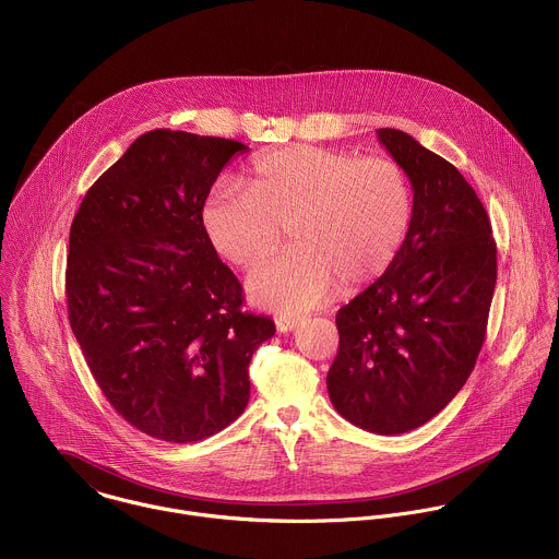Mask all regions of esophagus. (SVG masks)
Here are the masks:
<instances>
[{
  "label": "esophagus",
  "mask_w": 559,
  "mask_h": 559,
  "mask_svg": "<svg viewBox=\"0 0 559 559\" xmlns=\"http://www.w3.org/2000/svg\"><path fill=\"white\" fill-rule=\"evenodd\" d=\"M300 324L298 318H278L276 320V331L278 333H292Z\"/></svg>",
  "instance_id": "34e87169"
}]
</instances>
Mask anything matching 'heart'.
Returning a JSON list of instances; mask_svg holds the SVG:
<instances>
[{"label":"heart","mask_w":559,"mask_h":559,"mask_svg":"<svg viewBox=\"0 0 559 559\" xmlns=\"http://www.w3.org/2000/svg\"><path fill=\"white\" fill-rule=\"evenodd\" d=\"M246 194L214 192L203 226L228 263L252 267L287 228L294 248L248 276L250 298L281 313L324 305L336 287L352 294L378 281L397 259L413 221L404 170L384 157H360L313 144L261 155Z\"/></svg>","instance_id":"1"}]
</instances>
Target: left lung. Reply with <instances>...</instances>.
<instances>
[{
	"label": "left lung",
	"instance_id": "obj_1",
	"mask_svg": "<svg viewBox=\"0 0 559 559\" xmlns=\"http://www.w3.org/2000/svg\"><path fill=\"white\" fill-rule=\"evenodd\" d=\"M413 186V221L393 265L338 309L326 384L336 413L373 435L439 415L471 376L497 283V246L475 190L400 129H378Z\"/></svg>",
	"mask_w": 559,
	"mask_h": 559
}]
</instances>
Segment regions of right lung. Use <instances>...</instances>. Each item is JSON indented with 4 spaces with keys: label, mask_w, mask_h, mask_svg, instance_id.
<instances>
[{
    "label": "right lung",
    "mask_w": 559,
    "mask_h": 559,
    "mask_svg": "<svg viewBox=\"0 0 559 559\" xmlns=\"http://www.w3.org/2000/svg\"><path fill=\"white\" fill-rule=\"evenodd\" d=\"M248 146L153 129L86 192L69 237V322L114 411L140 432L194 443L246 408L248 365L276 333L241 311L203 207Z\"/></svg>",
    "instance_id": "obj_1"
}]
</instances>
